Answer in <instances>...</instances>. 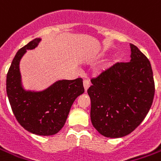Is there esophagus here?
<instances>
[{
    "mask_svg": "<svg viewBox=\"0 0 161 161\" xmlns=\"http://www.w3.org/2000/svg\"><path fill=\"white\" fill-rule=\"evenodd\" d=\"M90 86V82L88 80H84V88H85V91L86 92L87 89L89 88Z\"/></svg>",
    "mask_w": 161,
    "mask_h": 161,
    "instance_id": "1",
    "label": "esophagus"
}]
</instances>
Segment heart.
<instances>
[{
	"mask_svg": "<svg viewBox=\"0 0 161 161\" xmlns=\"http://www.w3.org/2000/svg\"><path fill=\"white\" fill-rule=\"evenodd\" d=\"M114 62H115V61H114ZM112 64H113V63H112Z\"/></svg>",
	"mask_w": 161,
	"mask_h": 161,
	"instance_id": "1",
	"label": "heart"
}]
</instances>
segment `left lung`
Here are the masks:
<instances>
[{
  "label": "left lung",
  "instance_id": "left-lung-1",
  "mask_svg": "<svg viewBox=\"0 0 161 161\" xmlns=\"http://www.w3.org/2000/svg\"><path fill=\"white\" fill-rule=\"evenodd\" d=\"M131 60L116 62L92 78L87 92L91 98V120L104 136L129 135L143 122L155 92L149 60L130 45Z\"/></svg>",
  "mask_w": 161,
  "mask_h": 161
}]
</instances>
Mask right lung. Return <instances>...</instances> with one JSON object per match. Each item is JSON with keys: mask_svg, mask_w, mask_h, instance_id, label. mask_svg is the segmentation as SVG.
<instances>
[{"mask_svg": "<svg viewBox=\"0 0 161 161\" xmlns=\"http://www.w3.org/2000/svg\"><path fill=\"white\" fill-rule=\"evenodd\" d=\"M39 41L40 39H33L17 51L8 71L6 89L13 114L21 126L36 135L51 136L61 130L74 100L85 89L82 78L58 81L39 92L22 88L20 59L26 50L35 48Z\"/></svg>", "mask_w": 161, "mask_h": 161, "instance_id": "right-lung-1", "label": "right lung"}]
</instances>
